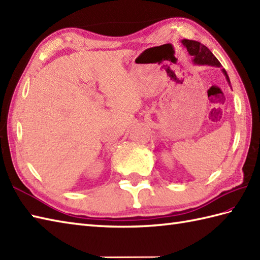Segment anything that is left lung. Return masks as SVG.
<instances>
[{"instance_id":"8db88e82","label":"left lung","mask_w":260,"mask_h":260,"mask_svg":"<svg viewBox=\"0 0 260 260\" xmlns=\"http://www.w3.org/2000/svg\"><path fill=\"white\" fill-rule=\"evenodd\" d=\"M181 42L182 45L186 48V50L189 52L190 56H192L193 63L197 66H211V67L220 68L225 77V80H227L230 86V79L227 71L222 68V66L219 62V60L213 56V53L210 51L206 46H203L202 43L194 40H187V39H183V40H181Z\"/></svg>"}]
</instances>
